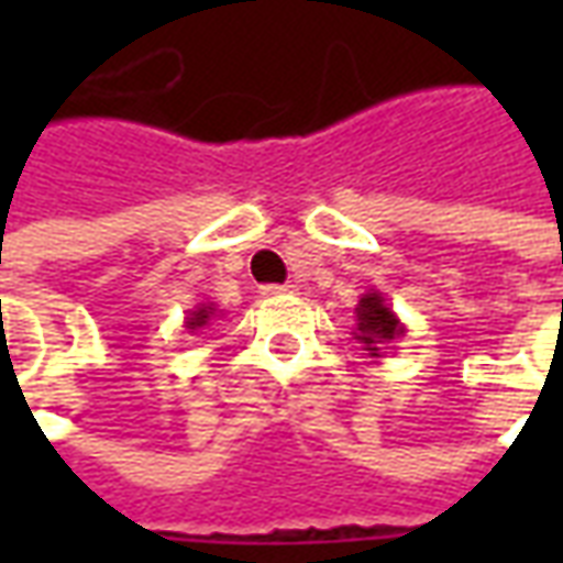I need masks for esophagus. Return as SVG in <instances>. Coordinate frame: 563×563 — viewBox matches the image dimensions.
<instances>
[{"label":"esophagus","mask_w":563,"mask_h":563,"mask_svg":"<svg viewBox=\"0 0 563 563\" xmlns=\"http://www.w3.org/2000/svg\"><path fill=\"white\" fill-rule=\"evenodd\" d=\"M295 292L292 283H286V286H262V295H289Z\"/></svg>","instance_id":"esophagus-1"}]
</instances>
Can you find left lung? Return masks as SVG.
<instances>
[{"label":"left lung","instance_id":"left-lung-1","mask_svg":"<svg viewBox=\"0 0 563 563\" xmlns=\"http://www.w3.org/2000/svg\"><path fill=\"white\" fill-rule=\"evenodd\" d=\"M355 317H358L355 341L365 343L371 355H379L383 343H391L398 334H404L401 319L391 313V307L386 305V298L379 292L362 295V301L355 307Z\"/></svg>","mask_w":563,"mask_h":563}]
</instances>
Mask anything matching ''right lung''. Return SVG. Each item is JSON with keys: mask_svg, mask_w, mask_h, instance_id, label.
<instances>
[{"mask_svg": "<svg viewBox=\"0 0 563 563\" xmlns=\"http://www.w3.org/2000/svg\"><path fill=\"white\" fill-rule=\"evenodd\" d=\"M213 313H217V307H213V305L196 307V310H192V313L186 317V329H189V331H201V329H205V325H208L210 319H213Z\"/></svg>", "mask_w": 563, "mask_h": 563, "instance_id": "obj_1", "label": "right lung"}]
</instances>
